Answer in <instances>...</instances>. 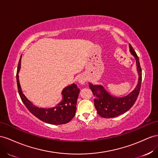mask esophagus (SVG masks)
Returning <instances> with one entry per match:
<instances>
[{"label":"esophagus","instance_id":"34e87169","mask_svg":"<svg viewBox=\"0 0 158 158\" xmlns=\"http://www.w3.org/2000/svg\"><path fill=\"white\" fill-rule=\"evenodd\" d=\"M78 81H79V83L80 84L85 85V83H86V81H87V79H86V78L84 76H81V77H80Z\"/></svg>","mask_w":158,"mask_h":158}]
</instances>
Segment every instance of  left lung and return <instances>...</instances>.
Instances as JSON below:
<instances>
[{
  "instance_id": "1",
  "label": "left lung",
  "mask_w": 158,
  "mask_h": 158,
  "mask_svg": "<svg viewBox=\"0 0 158 158\" xmlns=\"http://www.w3.org/2000/svg\"><path fill=\"white\" fill-rule=\"evenodd\" d=\"M129 47L130 52L136 59L139 75L138 85L132 92L124 97H115L108 93L101 85H93L89 83V87L95 97L94 99V106L98 114L102 118H114L124 113L134 105L138 97L142 83V69L136 53L130 44H129Z\"/></svg>"
}]
</instances>
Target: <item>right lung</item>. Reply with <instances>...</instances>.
I'll list each match as a JSON object with an SVG mask.
<instances>
[{
  "label": "right lung",
  "instance_id": "add662e5",
  "mask_svg": "<svg viewBox=\"0 0 158 158\" xmlns=\"http://www.w3.org/2000/svg\"><path fill=\"white\" fill-rule=\"evenodd\" d=\"M20 60L18 65L16 81L18 91L22 101L27 109L35 117L45 123L51 124H64L68 123L73 118L76 112L77 101L80 90L75 84L67 86L62 91L63 100L56 107L52 109H42L34 106L22 93L19 79V72L20 69Z\"/></svg>",
  "mask_w": 158,
  "mask_h": 158
}]
</instances>
